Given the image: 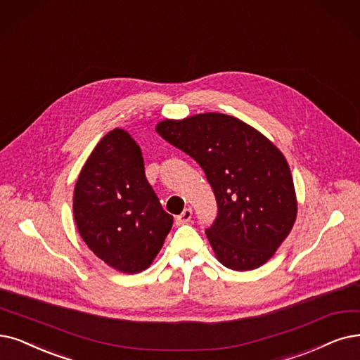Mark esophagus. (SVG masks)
<instances>
[{
  "label": "esophagus",
  "mask_w": 360,
  "mask_h": 360,
  "mask_svg": "<svg viewBox=\"0 0 360 360\" xmlns=\"http://www.w3.org/2000/svg\"><path fill=\"white\" fill-rule=\"evenodd\" d=\"M191 219H192V208H184V211L180 215H177L176 221L177 224H186L191 221Z\"/></svg>",
  "instance_id": "obj_1"
}]
</instances>
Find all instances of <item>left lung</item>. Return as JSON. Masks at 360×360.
Listing matches in <instances>:
<instances>
[{"mask_svg": "<svg viewBox=\"0 0 360 360\" xmlns=\"http://www.w3.org/2000/svg\"><path fill=\"white\" fill-rule=\"evenodd\" d=\"M155 128L205 171L219 207L207 229L217 260L238 271L267 263L290 235L298 210L283 153L254 127L217 112L164 120Z\"/></svg>", "mask_w": 360, "mask_h": 360, "instance_id": "left-lung-1", "label": "left lung"}]
</instances>
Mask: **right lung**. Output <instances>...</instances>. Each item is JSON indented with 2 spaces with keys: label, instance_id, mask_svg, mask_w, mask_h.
Instances as JSON below:
<instances>
[{
  "label": "right lung",
  "instance_id": "1",
  "mask_svg": "<svg viewBox=\"0 0 360 360\" xmlns=\"http://www.w3.org/2000/svg\"><path fill=\"white\" fill-rule=\"evenodd\" d=\"M74 219L87 247L109 267L134 275L161 251L172 226L145 174L140 146L113 128L85 161L74 191Z\"/></svg>",
  "mask_w": 360,
  "mask_h": 360
}]
</instances>
